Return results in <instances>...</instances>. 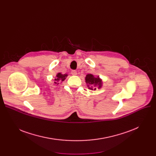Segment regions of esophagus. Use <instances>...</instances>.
Wrapping results in <instances>:
<instances>
[{"instance_id": "obj_1", "label": "esophagus", "mask_w": 156, "mask_h": 156, "mask_svg": "<svg viewBox=\"0 0 156 156\" xmlns=\"http://www.w3.org/2000/svg\"><path fill=\"white\" fill-rule=\"evenodd\" d=\"M71 74L74 76H76L77 75V72L75 70H73V71H71Z\"/></svg>"}]
</instances>
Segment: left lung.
Segmentation results:
<instances>
[{"instance_id":"8db88e82","label":"left lung","mask_w":156,"mask_h":156,"mask_svg":"<svg viewBox=\"0 0 156 156\" xmlns=\"http://www.w3.org/2000/svg\"><path fill=\"white\" fill-rule=\"evenodd\" d=\"M85 82L87 85L88 89L96 90L97 88H101L103 85V81L99 76L95 77L92 74H88L85 76Z\"/></svg>"}]
</instances>
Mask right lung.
<instances>
[{
    "instance_id": "add662e5",
    "label": "right lung",
    "mask_w": 156,
    "mask_h": 156,
    "mask_svg": "<svg viewBox=\"0 0 156 156\" xmlns=\"http://www.w3.org/2000/svg\"><path fill=\"white\" fill-rule=\"evenodd\" d=\"M68 76V74H62L61 73H58L56 75L55 78L54 79L55 81L54 83L58 85L59 83H62V81H64L65 80V79L66 78V77Z\"/></svg>"
}]
</instances>
